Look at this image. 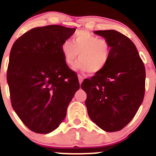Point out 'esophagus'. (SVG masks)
Here are the masks:
<instances>
[{"label": "esophagus", "instance_id": "1", "mask_svg": "<svg viewBox=\"0 0 156 156\" xmlns=\"http://www.w3.org/2000/svg\"><path fill=\"white\" fill-rule=\"evenodd\" d=\"M78 81H79L80 84H81V83H82L83 80H84V78H83V77L81 76V75H78Z\"/></svg>", "mask_w": 156, "mask_h": 156}]
</instances>
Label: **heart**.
Listing matches in <instances>:
<instances>
[{
  "label": "heart",
  "instance_id": "1",
  "mask_svg": "<svg viewBox=\"0 0 156 156\" xmlns=\"http://www.w3.org/2000/svg\"><path fill=\"white\" fill-rule=\"evenodd\" d=\"M61 50L65 63L73 66L78 59L77 69L90 74H97L106 66L111 54V45L107 39L81 30L74 34L72 43L65 41Z\"/></svg>",
  "mask_w": 156,
  "mask_h": 156
}]
</instances>
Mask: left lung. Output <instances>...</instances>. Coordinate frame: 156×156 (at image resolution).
<instances>
[{"label":"left lung","instance_id":"1","mask_svg":"<svg viewBox=\"0 0 156 156\" xmlns=\"http://www.w3.org/2000/svg\"><path fill=\"white\" fill-rule=\"evenodd\" d=\"M107 39L111 54L106 66L81 89L87 94L85 105L93 122L107 132L119 131L133 119L145 94L146 70L136 46L115 30L95 31Z\"/></svg>","mask_w":156,"mask_h":156}]
</instances>
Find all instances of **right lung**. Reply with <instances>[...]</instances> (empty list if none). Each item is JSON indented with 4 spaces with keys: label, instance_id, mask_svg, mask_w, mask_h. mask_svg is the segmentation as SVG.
I'll return each instance as SVG.
<instances>
[{
    "label": "right lung",
    "instance_id": "1",
    "mask_svg": "<svg viewBox=\"0 0 156 156\" xmlns=\"http://www.w3.org/2000/svg\"><path fill=\"white\" fill-rule=\"evenodd\" d=\"M75 31L58 25L34 28L11 48L7 74L11 104L31 131L57 128L79 89L77 74L65 63L61 50Z\"/></svg>",
    "mask_w": 156,
    "mask_h": 156
}]
</instances>
